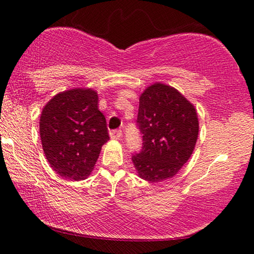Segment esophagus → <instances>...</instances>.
Returning <instances> with one entry per match:
<instances>
[{"label":"esophagus","instance_id":"obj_1","mask_svg":"<svg viewBox=\"0 0 254 254\" xmlns=\"http://www.w3.org/2000/svg\"><path fill=\"white\" fill-rule=\"evenodd\" d=\"M110 136H111V138H114V140H118V138H120L121 136H123V130H121V129L111 130V131H110Z\"/></svg>","mask_w":254,"mask_h":254}]
</instances>
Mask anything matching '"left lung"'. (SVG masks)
Listing matches in <instances>:
<instances>
[{"label":"left lung","mask_w":254,"mask_h":254,"mask_svg":"<svg viewBox=\"0 0 254 254\" xmlns=\"http://www.w3.org/2000/svg\"><path fill=\"white\" fill-rule=\"evenodd\" d=\"M142 149L131 156L142 179L172 178L189 161L199 134L194 106L171 86L156 83L140 97L136 120Z\"/></svg>","instance_id":"obj_1"}]
</instances>
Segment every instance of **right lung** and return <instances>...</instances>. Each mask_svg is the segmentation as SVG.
Wrapping results in <instances>:
<instances>
[{"instance_id":"obj_1","label":"right lung","mask_w":254,"mask_h":254,"mask_svg":"<svg viewBox=\"0 0 254 254\" xmlns=\"http://www.w3.org/2000/svg\"><path fill=\"white\" fill-rule=\"evenodd\" d=\"M40 137L45 156L59 176L85 179L110 140L97 92L71 89L54 96L41 113Z\"/></svg>"}]
</instances>
